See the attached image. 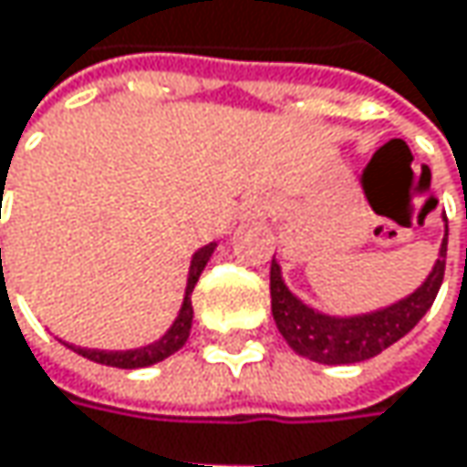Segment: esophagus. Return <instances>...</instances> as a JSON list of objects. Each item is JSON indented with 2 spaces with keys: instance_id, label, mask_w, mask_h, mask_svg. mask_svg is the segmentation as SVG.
<instances>
[{
  "instance_id": "1",
  "label": "esophagus",
  "mask_w": 467,
  "mask_h": 467,
  "mask_svg": "<svg viewBox=\"0 0 467 467\" xmlns=\"http://www.w3.org/2000/svg\"><path fill=\"white\" fill-rule=\"evenodd\" d=\"M265 213V205L262 202H248L245 205V219H259Z\"/></svg>"
}]
</instances>
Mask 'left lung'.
Here are the masks:
<instances>
[{"label":"left lung","mask_w":467,"mask_h":467,"mask_svg":"<svg viewBox=\"0 0 467 467\" xmlns=\"http://www.w3.org/2000/svg\"><path fill=\"white\" fill-rule=\"evenodd\" d=\"M446 222V216H443ZM446 240L449 227L443 224V240L438 248V259L427 278L420 286L400 297L398 303H389L384 308L354 314V317H329L311 306H306L284 281L281 265L273 256L270 265V306L273 319L284 340L300 354L322 365H354L365 362L392 343H398L403 335H409L420 319L430 311L446 267Z\"/></svg>","instance_id":"obj_1"}]
</instances>
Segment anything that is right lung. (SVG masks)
Instances as JSON below:
<instances>
[{
    "label": "right lung",
    "instance_id": "obj_1",
    "mask_svg": "<svg viewBox=\"0 0 467 467\" xmlns=\"http://www.w3.org/2000/svg\"><path fill=\"white\" fill-rule=\"evenodd\" d=\"M219 243H208L202 248L194 251L192 256V265H189V275H186V292H183V303H181V311L175 317V322L170 325V329L140 348H127V351H99V348H80V346H69L75 354L91 359V362H99V365H110V368H127V370H135V368H148V365H156L167 357H172L186 340H189V332H192V319H194V308H192V292H194V284L200 281L208 259L213 256ZM2 254V251H0Z\"/></svg>",
    "mask_w": 467,
    "mask_h": 467
}]
</instances>
